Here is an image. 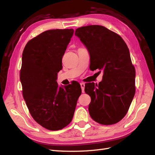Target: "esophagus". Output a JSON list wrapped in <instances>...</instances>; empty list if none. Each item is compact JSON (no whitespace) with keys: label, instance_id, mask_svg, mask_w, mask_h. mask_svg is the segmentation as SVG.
I'll use <instances>...</instances> for the list:
<instances>
[{"label":"esophagus","instance_id":"obj_1","mask_svg":"<svg viewBox=\"0 0 155 155\" xmlns=\"http://www.w3.org/2000/svg\"><path fill=\"white\" fill-rule=\"evenodd\" d=\"M80 85H81V87L82 92H84V91H85V83H80Z\"/></svg>","mask_w":155,"mask_h":155}]
</instances>
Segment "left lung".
I'll use <instances>...</instances> for the list:
<instances>
[{"label": "left lung", "mask_w": 155, "mask_h": 155, "mask_svg": "<svg viewBox=\"0 0 155 155\" xmlns=\"http://www.w3.org/2000/svg\"><path fill=\"white\" fill-rule=\"evenodd\" d=\"M86 46L91 69L104 71L99 84L86 83L85 91L91 96L88 111L101 125L119 122L127 113L135 94V68L129 48L116 33L99 25L78 28L75 31Z\"/></svg>", "instance_id": "obj_1"}]
</instances>
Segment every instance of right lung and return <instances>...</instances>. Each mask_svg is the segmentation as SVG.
Returning <instances> with one entry per match:
<instances>
[{
	"label": "right lung",
	"instance_id": "obj_1",
	"mask_svg": "<svg viewBox=\"0 0 155 155\" xmlns=\"http://www.w3.org/2000/svg\"><path fill=\"white\" fill-rule=\"evenodd\" d=\"M73 29L45 31L30 40L22 55V96L32 118L44 128L58 130L72 120L81 94L79 83L64 88L56 81Z\"/></svg>",
	"mask_w": 155,
	"mask_h": 155
}]
</instances>
